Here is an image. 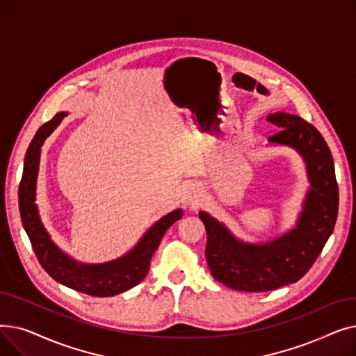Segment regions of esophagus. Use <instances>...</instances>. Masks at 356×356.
Here are the masks:
<instances>
[{"label":"esophagus","instance_id":"1","mask_svg":"<svg viewBox=\"0 0 356 356\" xmlns=\"http://www.w3.org/2000/svg\"><path fill=\"white\" fill-rule=\"evenodd\" d=\"M202 197H203V191L200 189V186L192 184L186 189L183 199H184V203L189 204V207H196V204H199V202L202 200Z\"/></svg>","mask_w":356,"mask_h":356}]
</instances>
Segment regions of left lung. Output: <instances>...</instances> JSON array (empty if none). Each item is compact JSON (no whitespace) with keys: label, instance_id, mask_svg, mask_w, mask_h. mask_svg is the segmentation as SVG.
<instances>
[{"label":"left lung","instance_id":"left-lung-1","mask_svg":"<svg viewBox=\"0 0 356 356\" xmlns=\"http://www.w3.org/2000/svg\"><path fill=\"white\" fill-rule=\"evenodd\" d=\"M267 120L282 128L268 141L289 145L305 159L310 189L296 228L266 244L238 241L209 213H199L207 228L204 255L212 277L238 291H270L298 282L322 252L338 218V181L322 134L310 122L287 112H275Z\"/></svg>","mask_w":356,"mask_h":356}]
</instances>
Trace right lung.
<instances>
[{
  "label": "right lung",
  "mask_w": 356,
  "mask_h": 356,
  "mask_svg": "<svg viewBox=\"0 0 356 356\" xmlns=\"http://www.w3.org/2000/svg\"><path fill=\"white\" fill-rule=\"evenodd\" d=\"M66 115V112H58L50 121L39 128L29 145L24 159L23 177L20 188H18V208H20L23 227L30 238L37 259L56 282L89 296H115L143 282L149 270V261L159 248L161 238L165 231L181 218L183 211L176 209L163 216L144 234L133 250L109 263L81 264L62 252L44 229L34 200L42 145Z\"/></svg>",
  "instance_id": "obj_1"
}]
</instances>
